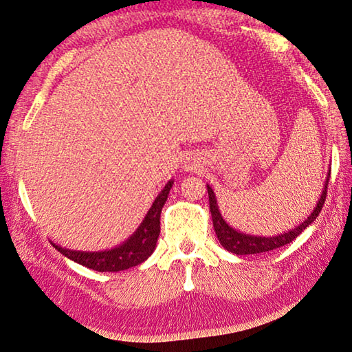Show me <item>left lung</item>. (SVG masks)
<instances>
[{
    "label": "left lung",
    "instance_id": "1",
    "mask_svg": "<svg viewBox=\"0 0 352 352\" xmlns=\"http://www.w3.org/2000/svg\"><path fill=\"white\" fill-rule=\"evenodd\" d=\"M329 177L327 176L326 184H324V190L321 193V198L318 199L316 208L313 212L308 215L305 221H302L300 225H297L294 230H289L288 232H283V234L278 236H252V234H245V232L236 231L232 226H230L226 221L221 217L219 206H217V199H215L214 190L208 187V193H209V209H210V215H212V223H214V230L215 234H217L220 244L223 245V248L236 253V255H255V253H263V252H270L275 250V248L283 247L289 242H293L297 236L304 231L308 225H311L313 221L316 220L318 215H320L321 209L324 206V201H326L327 197V186H329Z\"/></svg>",
    "mask_w": 352,
    "mask_h": 352
}]
</instances>
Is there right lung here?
<instances>
[{"label":"right lung","mask_w":352,"mask_h":352,"mask_svg":"<svg viewBox=\"0 0 352 352\" xmlns=\"http://www.w3.org/2000/svg\"><path fill=\"white\" fill-rule=\"evenodd\" d=\"M173 182L175 181L166 182L164 190L154 199L153 206L146 214L142 225L121 245L105 252H77L56 244H53V247L72 261L82 264L85 267L99 270V272H120V270L138 266L151 256L155 244H157L160 234V212L166 198H168Z\"/></svg>","instance_id":"1"}]
</instances>
